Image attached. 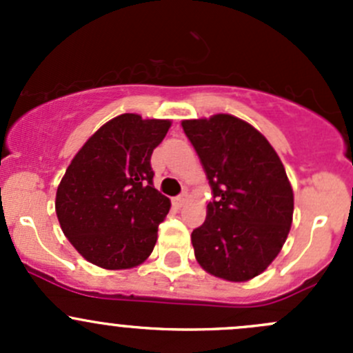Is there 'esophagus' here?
Returning <instances> with one entry per match:
<instances>
[{
	"mask_svg": "<svg viewBox=\"0 0 353 353\" xmlns=\"http://www.w3.org/2000/svg\"><path fill=\"white\" fill-rule=\"evenodd\" d=\"M188 198H190V194H188L186 191H183V193H181L179 196H176V198H174V201H176L177 205H184V203L188 201Z\"/></svg>",
	"mask_w": 353,
	"mask_h": 353,
	"instance_id": "1",
	"label": "esophagus"
}]
</instances>
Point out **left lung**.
<instances>
[{
	"label": "left lung",
	"mask_w": 353,
	"mask_h": 353,
	"mask_svg": "<svg viewBox=\"0 0 353 353\" xmlns=\"http://www.w3.org/2000/svg\"><path fill=\"white\" fill-rule=\"evenodd\" d=\"M212 186L206 220L191 243L203 270L245 282L268 268L285 243L294 193L283 163L256 128L230 114L183 121Z\"/></svg>",
	"instance_id": "obj_1"
}]
</instances>
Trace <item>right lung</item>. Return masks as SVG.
<instances>
[{
  "label": "right lung",
  "instance_id": "1",
  "mask_svg": "<svg viewBox=\"0 0 353 353\" xmlns=\"http://www.w3.org/2000/svg\"><path fill=\"white\" fill-rule=\"evenodd\" d=\"M167 119L121 114L80 148L56 193V215L73 248L105 270L141 265L154 251L170 199L154 188L150 159Z\"/></svg>",
  "mask_w": 353,
  "mask_h": 353
}]
</instances>
